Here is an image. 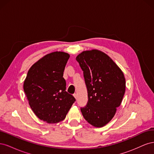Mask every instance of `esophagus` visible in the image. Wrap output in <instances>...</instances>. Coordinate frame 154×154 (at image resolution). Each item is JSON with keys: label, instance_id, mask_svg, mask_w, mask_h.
Wrapping results in <instances>:
<instances>
[{"label": "esophagus", "instance_id": "obj_1", "mask_svg": "<svg viewBox=\"0 0 154 154\" xmlns=\"http://www.w3.org/2000/svg\"><path fill=\"white\" fill-rule=\"evenodd\" d=\"M73 96H74V97H75L76 100H77V94H73Z\"/></svg>", "mask_w": 154, "mask_h": 154}]
</instances>
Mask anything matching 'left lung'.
Returning a JSON list of instances; mask_svg holds the SVG:
<instances>
[{
	"label": "left lung",
	"mask_w": 154,
	"mask_h": 154,
	"mask_svg": "<svg viewBox=\"0 0 154 154\" xmlns=\"http://www.w3.org/2000/svg\"><path fill=\"white\" fill-rule=\"evenodd\" d=\"M76 60L83 71L87 105L81 108L83 118L95 127H104L114 116L125 92L124 74L112 58L101 51L79 54Z\"/></svg>",
	"instance_id": "1"
}]
</instances>
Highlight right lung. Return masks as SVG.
I'll use <instances>...</instances> for the list:
<instances>
[{"label":"right lung","instance_id":"1","mask_svg":"<svg viewBox=\"0 0 154 154\" xmlns=\"http://www.w3.org/2000/svg\"><path fill=\"white\" fill-rule=\"evenodd\" d=\"M69 57L62 51L45 55L30 67L24 82V91L32 110L48 123L63 120L76 100L66 91V82L63 78Z\"/></svg>","mask_w":154,"mask_h":154}]
</instances>
